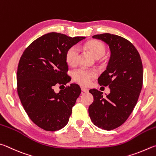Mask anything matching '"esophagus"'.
<instances>
[{
  "mask_svg": "<svg viewBox=\"0 0 156 156\" xmlns=\"http://www.w3.org/2000/svg\"><path fill=\"white\" fill-rule=\"evenodd\" d=\"M89 90L87 89V88H81V91L83 92H88Z\"/></svg>",
  "mask_w": 156,
  "mask_h": 156,
  "instance_id": "obj_1",
  "label": "esophagus"
}]
</instances>
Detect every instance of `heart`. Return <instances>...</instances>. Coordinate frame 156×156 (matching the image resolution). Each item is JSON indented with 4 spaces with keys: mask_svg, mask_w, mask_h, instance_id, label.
<instances>
[{
    "mask_svg": "<svg viewBox=\"0 0 156 156\" xmlns=\"http://www.w3.org/2000/svg\"><path fill=\"white\" fill-rule=\"evenodd\" d=\"M85 48L93 55L95 58L99 59L105 53V46L99 41L90 40L85 44ZM80 48L76 46H73L68 49L66 59L70 66H75L77 62ZM97 76L95 71L80 69L76 70L73 73V79L75 81L83 86H88L91 83L92 80Z\"/></svg>",
    "mask_w": 156,
    "mask_h": 156,
    "instance_id": "obj_1",
    "label": "heart"
}]
</instances>
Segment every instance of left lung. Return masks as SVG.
Returning a JSON list of instances; mask_svg holds the SVG:
<instances>
[{"label":"left lung","mask_w":156,"mask_h":156,"mask_svg":"<svg viewBox=\"0 0 156 156\" xmlns=\"http://www.w3.org/2000/svg\"><path fill=\"white\" fill-rule=\"evenodd\" d=\"M92 37L110 48V60L98 82L108 86L110 92L105 97L96 89L90 90L94 101L89 106V116L98 127L112 130L124 123L137 103L143 87V64L137 49L125 38L110 34Z\"/></svg>","instance_id":"1"}]
</instances>
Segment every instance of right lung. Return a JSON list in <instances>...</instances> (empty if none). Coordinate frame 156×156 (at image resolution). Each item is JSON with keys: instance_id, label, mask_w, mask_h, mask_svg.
Returning <instances> with one entry per match:
<instances>
[{"instance_id": "1", "label": "right lung", "mask_w": 156, "mask_h": 156, "mask_svg": "<svg viewBox=\"0 0 156 156\" xmlns=\"http://www.w3.org/2000/svg\"><path fill=\"white\" fill-rule=\"evenodd\" d=\"M85 38L48 33L34 40L20 57L17 71L19 98L31 121L46 131H57L67 125L81 94L76 83L58 93L53 88L70 81L66 55Z\"/></svg>"}]
</instances>
